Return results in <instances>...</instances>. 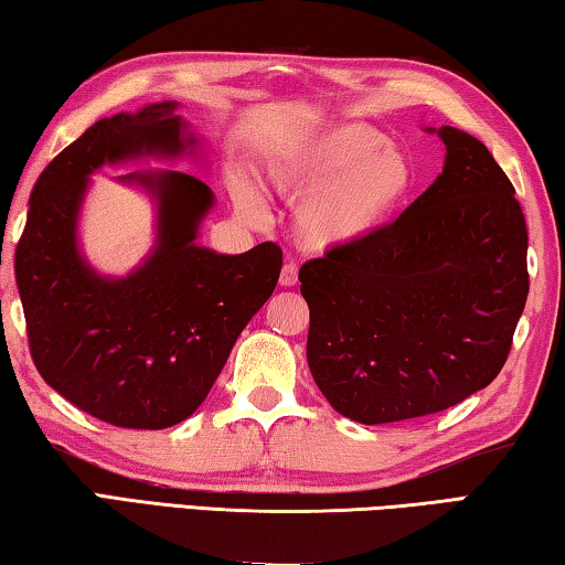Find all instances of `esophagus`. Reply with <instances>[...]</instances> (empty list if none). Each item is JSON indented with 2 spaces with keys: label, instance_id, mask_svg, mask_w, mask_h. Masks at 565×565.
I'll return each instance as SVG.
<instances>
[{
  "label": "esophagus",
  "instance_id": "esophagus-1",
  "mask_svg": "<svg viewBox=\"0 0 565 565\" xmlns=\"http://www.w3.org/2000/svg\"><path fill=\"white\" fill-rule=\"evenodd\" d=\"M296 281H299V269H296V264L289 262L281 266V276H279V284L284 286V289H291V286H296Z\"/></svg>",
  "mask_w": 565,
  "mask_h": 565
}]
</instances>
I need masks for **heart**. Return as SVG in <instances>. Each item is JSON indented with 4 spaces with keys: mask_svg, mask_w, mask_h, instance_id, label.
Returning <instances> with one entry per match:
<instances>
[{
    "mask_svg": "<svg viewBox=\"0 0 565 565\" xmlns=\"http://www.w3.org/2000/svg\"><path fill=\"white\" fill-rule=\"evenodd\" d=\"M269 179L281 196L299 202L294 226L317 254L361 244L411 194L414 161L366 124H339L274 159ZM238 209L262 218L264 202L252 186L238 189Z\"/></svg>",
    "mask_w": 565,
    "mask_h": 565,
    "instance_id": "1",
    "label": "heart"
}]
</instances>
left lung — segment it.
I'll return each mask as SVG.
<instances>
[{
	"label": "left lung",
	"instance_id": "obj_1",
	"mask_svg": "<svg viewBox=\"0 0 565 565\" xmlns=\"http://www.w3.org/2000/svg\"><path fill=\"white\" fill-rule=\"evenodd\" d=\"M444 171L394 224L306 262L311 376L341 416L394 424L499 376L529 296V232L491 151L454 127Z\"/></svg>",
	"mask_w": 565,
	"mask_h": 565
}]
</instances>
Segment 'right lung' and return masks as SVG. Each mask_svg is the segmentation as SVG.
Returning a JSON list of instances; mask_svg holds the SVG:
<instances>
[{"instance_id": "add662e5", "label": "right lung", "mask_w": 565, "mask_h": 565, "mask_svg": "<svg viewBox=\"0 0 565 565\" xmlns=\"http://www.w3.org/2000/svg\"><path fill=\"white\" fill-rule=\"evenodd\" d=\"M177 102L114 114L36 179L14 254L34 366L56 394L121 428H169L202 406L238 333L274 294L281 248L196 244L214 191L184 171L117 177L157 204V242L127 276H102L79 248V214L104 164L196 154Z\"/></svg>"}]
</instances>
